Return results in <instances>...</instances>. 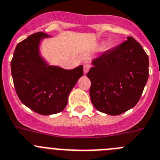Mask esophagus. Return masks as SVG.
Instances as JSON below:
<instances>
[{
	"instance_id": "1",
	"label": "esophagus",
	"mask_w": 160,
	"mask_h": 160,
	"mask_svg": "<svg viewBox=\"0 0 160 160\" xmlns=\"http://www.w3.org/2000/svg\"><path fill=\"white\" fill-rule=\"evenodd\" d=\"M90 68H91V66H90L89 64H84V74H86L87 72L89 71Z\"/></svg>"
}]
</instances>
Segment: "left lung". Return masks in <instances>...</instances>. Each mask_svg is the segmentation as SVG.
<instances>
[{"mask_svg":"<svg viewBox=\"0 0 160 160\" xmlns=\"http://www.w3.org/2000/svg\"><path fill=\"white\" fill-rule=\"evenodd\" d=\"M89 94L100 112L118 115L138 103L149 76V59L132 37L92 61Z\"/></svg>","mask_w":160,"mask_h":160,"instance_id":"1","label":"left lung"}]
</instances>
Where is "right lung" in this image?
Masks as SVG:
<instances>
[{
  "instance_id": "1",
  "label": "right lung",
  "mask_w": 160,
  "mask_h": 160,
  "mask_svg": "<svg viewBox=\"0 0 160 160\" xmlns=\"http://www.w3.org/2000/svg\"><path fill=\"white\" fill-rule=\"evenodd\" d=\"M43 32L31 34L17 45L11 61V73L19 99L26 106L42 115L63 111L68 95L80 77L83 66L72 70L52 66L41 56L42 39L48 38Z\"/></svg>"
}]
</instances>
